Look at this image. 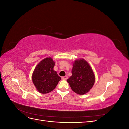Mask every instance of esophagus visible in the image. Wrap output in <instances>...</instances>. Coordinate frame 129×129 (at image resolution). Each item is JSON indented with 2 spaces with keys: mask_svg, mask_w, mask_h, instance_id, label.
<instances>
[{
  "mask_svg": "<svg viewBox=\"0 0 129 129\" xmlns=\"http://www.w3.org/2000/svg\"><path fill=\"white\" fill-rule=\"evenodd\" d=\"M67 79H68V76H64L61 77V79H62V80H67Z\"/></svg>",
  "mask_w": 129,
  "mask_h": 129,
  "instance_id": "1",
  "label": "esophagus"
}]
</instances>
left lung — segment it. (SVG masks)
Listing matches in <instances>:
<instances>
[{
    "instance_id": "1",
    "label": "left lung",
    "mask_w": 129,
    "mask_h": 129,
    "mask_svg": "<svg viewBox=\"0 0 129 129\" xmlns=\"http://www.w3.org/2000/svg\"><path fill=\"white\" fill-rule=\"evenodd\" d=\"M72 75L67 80L72 90L84 95L91 89L95 83V75L90 66L83 59L76 60L72 70Z\"/></svg>"
}]
</instances>
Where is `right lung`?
<instances>
[{"label": "right lung", "mask_w": 129, "mask_h": 129, "mask_svg": "<svg viewBox=\"0 0 129 129\" xmlns=\"http://www.w3.org/2000/svg\"><path fill=\"white\" fill-rule=\"evenodd\" d=\"M55 65L51 57L41 61L34 69L32 75L33 82L41 93H47L55 89L61 77L53 70Z\"/></svg>", "instance_id": "1"}]
</instances>
